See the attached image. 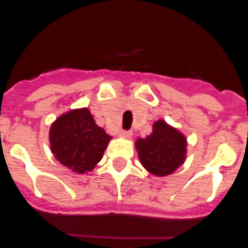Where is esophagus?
<instances>
[{
    "mask_svg": "<svg viewBox=\"0 0 248 248\" xmlns=\"http://www.w3.org/2000/svg\"><path fill=\"white\" fill-rule=\"evenodd\" d=\"M119 134L121 137H124V138H131L132 137V131H120Z\"/></svg>",
    "mask_w": 248,
    "mask_h": 248,
    "instance_id": "esophagus-1",
    "label": "esophagus"
}]
</instances>
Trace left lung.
Segmentation results:
<instances>
[{
  "label": "left lung",
  "mask_w": 248,
  "mask_h": 248,
  "mask_svg": "<svg viewBox=\"0 0 248 248\" xmlns=\"http://www.w3.org/2000/svg\"><path fill=\"white\" fill-rule=\"evenodd\" d=\"M186 145V138L161 120L154 124L149 137L136 142L141 164L157 176L171 174L184 163Z\"/></svg>",
  "instance_id": "1"
}]
</instances>
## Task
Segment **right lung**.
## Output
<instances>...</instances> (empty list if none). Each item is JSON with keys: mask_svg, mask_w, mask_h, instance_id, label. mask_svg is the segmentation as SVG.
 <instances>
[{"mask_svg": "<svg viewBox=\"0 0 248 248\" xmlns=\"http://www.w3.org/2000/svg\"><path fill=\"white\" fill-rule=\"evenodd\" d=\"M110 139L86 108L63 114L50 128L52 154L60 163L80 174L96 167Z\"/></svg>", "mask_w": 248, "mask_h": 248, "instance_id": "add662e5", "label": "right lung"}]
</instances>
